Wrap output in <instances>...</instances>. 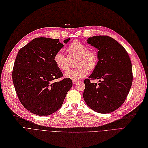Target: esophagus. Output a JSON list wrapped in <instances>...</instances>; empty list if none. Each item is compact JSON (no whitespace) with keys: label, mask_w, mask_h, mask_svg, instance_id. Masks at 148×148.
I'll use <instances>...</instances> for the list:
<instances>
[{"label":"esophagus","mask_w":148,"mask_h":148,"mask_svg":"<svg viewBox=\"0 0 148 148\" xmlns=\"http://www.w3.org/2000/svg\"><path fill=\"white\" fill-rule=\"evenodd\" d=\"M73 84H77L78 83V81L77 80H73Z\"/></svg>","instance_id":"esophagus-1"}]
</instances>
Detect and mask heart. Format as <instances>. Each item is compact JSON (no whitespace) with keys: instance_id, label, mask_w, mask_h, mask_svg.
Here are the masks:
<instances>
[{"instance_id":"obj_1","label":"heart","mask_w":148,"mask_h":148,"mask_svg":"<svg viewBox=\"0 0 148 148\" xmlns=\"http://www.w3.org/2000/svg\"><path fill=\"white\" fill-rule=\"evenodd\" d=\"M68 57L63 51L56 52L53 57L56 66L61 71H67L69 68V58L77 57L75 60V68L70 69L64 74L66 78L78 80L85 77L88 70L93 71L97 67L98 62V54L93 50H88L87 45L79 40H75L67 47Z\"/></svg>"}]
</instances>
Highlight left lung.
Segmentation results:
<instances>
[{"instance_id": "8db88e82", "label": "left lung", "mask_w": 148, "mask_h": 148, "mask_svg": "<svg viewBox=\"0 0 148 148\" xmlns=\"http://www.w3.org/2000/svg\"><path fill=\"white\" fill-rule=\"evenodd\" d=\"M87 43L98 50L99 61L84 80V99L95 111L111 112L122 106L130 90L133 74L130 57L124 47L111 37L93 36ZM95 79L99 80L98 84L90 82Z\"/></svg>"}]
</instances>
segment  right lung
Returning <instances> with one entry per match:
<instances>
[{
  "mask_svg": "<svg viewBox=\"0 0 148 148\" xmlns=\"http://www.w3.org/2000/svg\"><path fill=\"white\" fill-rule=\"evenodd\" d=\"M63 46L59 39L37 37L17 54L12 72L14 87L23 106L36 115L46 116L58 110L73 86L68 78L54 82L63 77L53 57Z\"/></svg>",
  "mask_w": 148,
  "mask_h": 148,
  "instance_id": "add662e5",
  "label": "right lung"
}]
</instances>
